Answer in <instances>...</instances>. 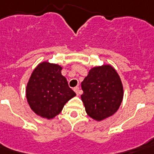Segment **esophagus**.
I'll return each mask as SVG.
<instances>
[{
    "label": "esophagus",
    "instance_id": "34e87169",
    "mask_svg": "<svg viewBox=\"0 0 154 154\" xmlns=\"http://www.w3.org/2000/svg\"><path fill=\"white\" fill-rule=\"evenodd\" d=\"M74 91H75V93H76V95H77V96H79V95L81 93V91H80V89H79V87H75V88H74Z\"/></svg>",
    "mask_w": 154,
    "mask_h": 154
}]
</instances>
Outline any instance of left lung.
I'll return each instance as SVG.
<instances>
[{
    "label": "left lung",
    "mask_w": 154,
    "mask_h": 154,
    "mask_svg": "<svg viewBox=\"0 0 154 154\" xmlns=\"http://www.w3.org/2000/svg\"><path fill=\"white\" fill-rule=\"evenodd\" d=\"M81 99L86 112L97 121L112 116L120 108L124 96L120 78L111 65L95 66L81 83Z\"/></svg>",
    "instance_id": "left-lung-1"
}]
</instances>
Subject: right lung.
I'll list each match as a JSON object with an SVG mask.
<instances>
[{
	"instance_id": "right-lung-1",
	"label": "right lung",
	"mask_w": 154,
	"mask_h": 154,
	"mask_svg": "<svg viewBox=\"0 0 154 154\" xmlns=\"http://www.w3.org/2000/svg\"><path fill=\"white\" fill-rule=\"evenodd\" d=\"M62 66L42 62L32 72L26 86V98L37 115L52 119L62 112L65 103L76 96L62 75Z\"/></svg>"
}]
</instances>
